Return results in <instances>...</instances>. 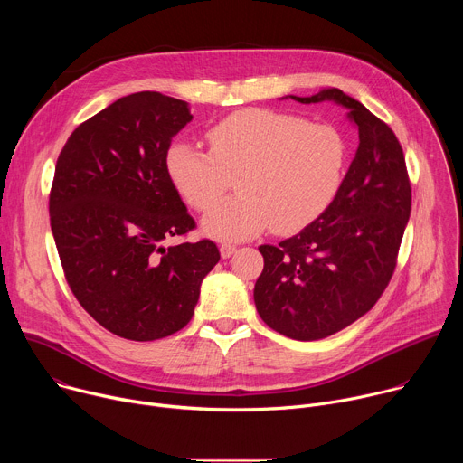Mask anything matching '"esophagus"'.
Returning a JSON list of instances; mask_svg holds the SVG:
<instances>
[{
	"instance_id": "obj_1",
	"label": "esophagus",
	"mask_w": 463,
	"mask_h": 463,
	"mask_svg": "<svg viewBox=\"0 0 463 463\" xmlns=\"http://www.w3.org/2000/svg\"><path fill=\"white\" fill-rule=\"evenodd\" d=\"M234 250H236V247H234V245H231V243H222V245H220L222 258H231V256L234 254Z\"/></svg>"
}]
</instances>
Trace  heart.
Wrapping results in <instances>:
<instances>
[{
    "label": "heart",
    "mask_w": 463,
    "mask_h": 463,
    "mask_svg": "<svg viewBox=\"0 0 463 463\" xmlns=\"http://www.w3.org/2000/svg\"><path fill=\"white\" fill-rule=\"evenodd\" d=\"M209 152L184 141L168 146L165 168L181 200L203 211L236 177L238 195L214 203L203 232L240 241L263 229L297 232L320 218L343 186L348 145L327 122L250 108L236 111L209 134Z\"/></svg>",
    "instance_id": "obj_1"
}]
</instances>
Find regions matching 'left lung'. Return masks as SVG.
<instances>
[{
	"label": "left lung",
	"mask_w": 463,
	"mask_h": 463,
	"mask_svg": "<svg viewBox=\"0 0 463 463\" xmlns=\"http://www.w3.org/2000/svg\"><path fill=\"white\" fill-rule=\"evenodd\" d=\"M302 104L334 100L359 129V148L329 209L293 238L260 245L263 271L254 284L258 315L295 341L341 332L386 289L411 216L403 148L386 122L337 88Z\"/></svg>",
	"instance_id": "8db88e82"
}]
</instances>
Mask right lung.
<instances>
[{"label": "right lung", "instance_id": "add662e5", "mask_svg": "<svg viewBox=\"0 0 463 463\" xmlns=\"http://www.w3.org/2000/svg\"><path fill=\"white\" fill-rule=\"evenodd\" d=\"M190 120L184 100L131 93L82 122L56 161L49 216L65 280L102 327L129 341L184 327L220 260L211 240L163 245L195 227L165 168Z\"/></svg>", "mask_w": 463, "mask_h": 463}]
</instances>
